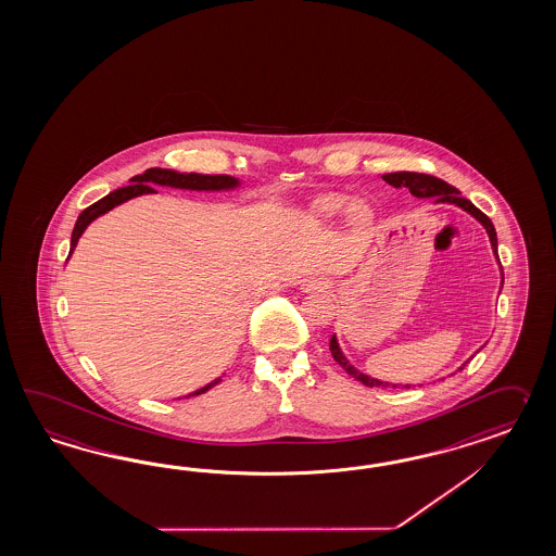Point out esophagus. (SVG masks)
<instances>
[{"mask_svg": "<svg viewBox=\"0 0 556 556\" xmlns=\"http://www.w3.org/2000/svg\"><path fill=\"white\" fill-rule=\"evenodd\" d=\"M312 289H315V285H305V291H312Z\"/></svg>", "mask_w": 556, "mask_h": 556, "instance_id": "34e87169", "label": "esophagus"}]
</instances>
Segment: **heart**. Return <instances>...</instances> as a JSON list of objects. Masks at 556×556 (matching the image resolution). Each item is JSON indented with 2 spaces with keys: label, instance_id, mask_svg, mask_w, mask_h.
Wrapping results in <instances>:
<instances>
[{
  "label": "heart",
  "instance_id": "obj_1",
  "mask_svg": "<svg viewBox=\"0 0 556 556\" xmlns=\"http://www.w3.org/2000/svg\"><path fill=\"white\" fill-rule=\"evenodd\" d=\"M345 206V218L353 223V225H366L367 220L371 218V208L369 204L355 199L352 203L345 204V197L343 194H321L317 197L312 203L313 215L321 218L338 217L339 213Z\"/></svg>",
  "mask_w": 556,
  "mask_h": 556
}]
</instances>
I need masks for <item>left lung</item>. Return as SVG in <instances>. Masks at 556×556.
Masks as SVG:
<instances>
[{
    "instance_id": "obj_1",
    "label": "left lung",
    "mask_w": 556,
    "mask_h": 556,
    "mask_svg": "<svg viewBox=\"0 0 556 556\" xmlns=\"http://www.w3.org/2000/svg\"><path fill=\"white\" fill-rule=\"evenodd\" d=\"M381 178H383L388 185H392L393 189H402V187H404V189L409 190V192H412L414 197H418V199H433L435 203L456 204V206H460L462 211L470 213V215L486 229L488 237H490V244H492V253L498 258V237H496V229H494L492 220H490L480 208H476L475 204L470 203L468 199H464L460 194V190L456 189V187L447 185L446 180H442V178H435L432 177V175H420V173H390V175H383ZM498 263H501V258H498ZM502 283H504V273H502L501 289ZM329 350H331V355H333V359L338 362L339 366L343 367L352 378L362 381L364 386H369V388H379V386H381V388H388V386L397 388V383H388V381H379V379L369 378L367 374H362L357 367H353L352 364H350V359L341 352L336 336H331ZM464 366H466V364H464ZM402 388H409V383L402 386Z\"/></svg>"
}]
</instances>
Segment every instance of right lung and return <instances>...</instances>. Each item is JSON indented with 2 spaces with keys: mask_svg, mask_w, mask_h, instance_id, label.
I'll return each mask as SVG.
<instances>
[{
  "mask_svg": "<svg viewBox=\"0 0 556 556\" xmlns=\"http://www.w3.org/2000/svg\"><path fill=\"white\" fill-rule=\"evenodd\" d=\"M156 185H159V187H170V189L218 192V190H235L237 187H241V180H239V178L229 177V175H199V173H178V170H170V168H149L147 173L130 178V185H128V187L112 190L104 199H100L98 203L90 204L88 208L81 211L80 217H78L76 225H74V230H72L70 255L74 253L76 244L80 241L81 232L88 229V225H90L92 220L102 217L104 213H109L114 206L126 203V201H130V199H135V197L156 192V190L152 189V187H156ZM218 381H220V378L213 379L211 383H206L201 390L189 393V395H185V397L208 392L211 388L217 386Z\"/></svg>",
  "mask_w": 556,
  "mask_h": 556,
  "instance_id": "obj_1",
  "label": "right lung"
}]
</instances>
